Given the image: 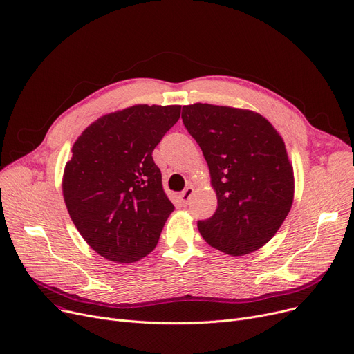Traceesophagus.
I'll return each instance as SVG.
<instances>
[{
	"label": "esophagus",
	"instance_id": "1",
	"mask_svg": "<svg viewBox=\"0 0 354 354\" xmlns=\"http://www.w3.org/2000/svg\"><path fill=\"white\" fill-rule=\"evenodd\" d=\"M192 192H194V188H192V187H188V188H185V191H182V192L179 194V199H180L182 205H187V204H188Z\"/></svg>",
	"mask_w": 354,
	"mask_h": 354
}]
</instances>
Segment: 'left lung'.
<instances>
[{
    "instance_id": "1",
    "label": "left lung",
    "mask_w": 354,
    "mask_h": 354,
    "mask_svg": "<svg viewBox=\"0 0 354 354\" xmlns=\"http://www.w3.org/2000/svg\"><path fill=\"white\" fill-rule=\"evenodd\" d=\"M182 121L201 147L217 209L198 230L212 248L243 256L278 232L294 199V171L279 133L260 114L211 104L185 105Z\"/></svg>"
}]
</instances>
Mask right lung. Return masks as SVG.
Instances as JSON below:
<instances>
[{
  "label": "right lung",
  "mask_w": 354,
  "mask_h": 354,
  "mask_svg": "<svg viewBox=\"0 0 354 354\" xmlns=\"http://www.w3.org/2000/svg\"><path fill=\"white\" fill-rule=\"evenodd\" d=\"M180 105H134L85 129L64 174V198L85 241L102 257L131 263L156 248L175 207L151 153Z\"/></svg>",
  "instance_id": "add662e5"
}]
</instances>
